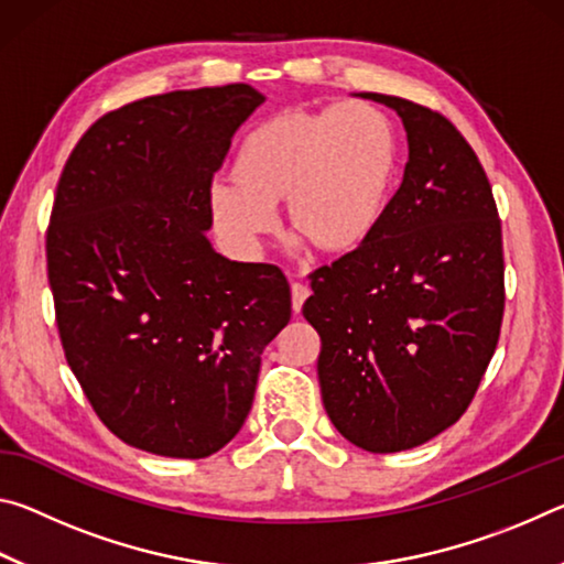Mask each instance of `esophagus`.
Here are the masks:
<instances>
[{"mask_svg":"<svg viewBox=\"0 0 564 564\" xmlns=\"http://www.w3.org/2000/svg\"><path fill=\"white\" fill-rule=\"evenodd\" d=\"M308 295H311V289L305 283H293L291 285V303H293L295 313H301L303 303H305V299H308Z\"/></svg>","mask_w":564,"mask_h":564,"instance_id":"obj_1","label":"esophagus"}]
</instances>
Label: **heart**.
I'll use <instances>...</instances> for the list:
<instances>
[{
  "instance_id": "b5f03b06",
  "label": "heart",
  "mask_w": 564,
  "mask_h": 564,
  "mask_svg": "<svg viewBox=\"0 0 564 564\" xmlns=\"http://www.w3.org/2000/svg\"><path fill=\"white\" fill-rule=\"evenodd\" d=\"M398 176V139L383 111L366 101L330 109H285L248 131L231 181L208 194L216 234L251 253L285 224L326 256H346L378 234Z\"/></svg>"
}]
</instances>
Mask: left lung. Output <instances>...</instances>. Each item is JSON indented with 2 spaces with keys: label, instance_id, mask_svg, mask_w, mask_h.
Returning a JSON list of instances; mask_svg holds the SVG:
<instances>
[{
  "label": "left lung",
  "instance_id": "8db88e82",
  "mask_svg": "<svg viewBox=\"0 0 564 564\" xmlns=\"http://www.w3.org/2000/svg\"><path fill=\"white\" fill-rule=\"evenodd\" d=\"M408 131L403 184L378 234L313 271L330 423L368 453H400L460 420L498 348L502 228L488 174L460 131L423 104L366 91Z\"/></svg>",
  "mask_w": 564,
  "mask_h": 564
}]
</instances>
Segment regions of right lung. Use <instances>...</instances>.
<instances>
[{
	"label": "right lung",
	"mask_w": 564,
	"mask_h": 564,
	"mask_svg": "<svg viewBox=\"0 0 564 564\" xmlns=\"http://www.w3.org/2000/svg\"><path fill=\"white\" fill-rule=\"evenodd\" d=\"M248 84L104 113L66 159L46 228L56 328L94 413L139 451L208 457L241 431L261 352L291 321L273 263L216 253L208 194Z\"/></svg>",
	"instance_id": "add662e5"
}]
</instances>
